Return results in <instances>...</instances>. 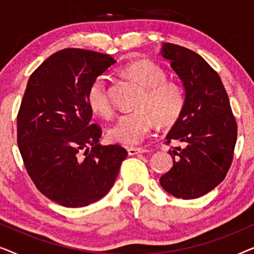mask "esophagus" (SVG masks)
<instances>
[{
    "instance_id": "esophagus-1",
    "label": "esophagus",
    "mask_w": 254,
    "mask_h": 254,
    "mask_svg": "<svg viewBox=\"0 0 254 254\" xmlns=\"http://www.w3.org/2000/svg\"><path fill=\"white\" fill-rule=\"evenodd\" d=\"M127 151H128V155L129 156H134V155H137V154H143V152H147L148 150L144 148H127Z\"/></svg>"
}]
</instances>
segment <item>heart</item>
Masks as SVG:
<instances>
[{"label":"heart","mask_w":254,"mask_h":254,"mask_svg":"<svg viewBox=\"0 0 254 254\" xmlns=\"http://www.w3.org/2000/svg\"><path fill=\"white\" fill-rule=\"evenodd\" d=\"M121 74L142 88L136 103L137 110L125 113L107 130V137L114 143L137 144L154 129L156 124L170 126L182 114L184 93L179 84L165 79L161 65L151 60L141 59L121 68ZM89 107L102 117L112 114V104L107 90V79L99 76L90 84L86 93Z\"/></svg>","instance_id":"heart-1"}]
</instances>
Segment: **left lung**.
<instances>
[{"instance_id":"8db88e82","label":"left lung","mask_w":254,"mask_h":254,"mask_svg":"<svg viewBox=\"0 0 254 254\" xmlns=\"http://www.w3.org/2000/svg\"><path fill=\"white\" fill-rule=\"evenodd\" d=\"M162 57L183 82L182 114L166 136L180 142L169 154L170 171L159 184L179 199H196L210 192L227 176L237 140V124L220 76L203 58L189 48L165 43Z\"/></svg>"}]
</instances>
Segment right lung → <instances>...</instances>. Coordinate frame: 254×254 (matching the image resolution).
<instances>
[{
  "mask_svg": "<svg viewBox=\"0 0 254 254\" xmlns=\"http://www.w3.org/2000/svg\"><path fill=\"white\" fill-rule=\"evenodd\" d=\"M116 60L98 52L65 48L30 76L17 116V143L37 189L64 207L96 202L113 186L126 149L103 145L86 100L93 79Z\"/></svg>",
  "mask_w": 254,
  "mask_h": 254,
  "instance_id": "add662e5",
  "label": "right lung"
}]
</instances>
